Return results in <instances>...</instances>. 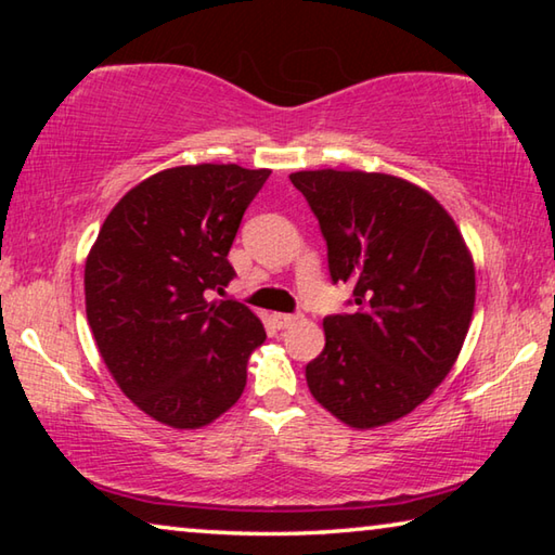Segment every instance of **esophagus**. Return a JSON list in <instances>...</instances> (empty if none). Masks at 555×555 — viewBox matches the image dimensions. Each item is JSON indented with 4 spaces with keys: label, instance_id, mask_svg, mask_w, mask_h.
Returning <instances> with one entry per match:
<instances>
[{
    "label": "esophagus",
    "instance_id": "esophagus-1",
    "mask_svg": "<svg viewBox=\"0 0 555 555\" xmlns=\"http://www.w3.org/2000/svg\"><path fill=\"white\" fill-rule=\"evenodd\" d=\"M271 323H274L279 331H284V327H291L294 323H298V315H294V313H274V315H271Z\"/></svg>",
    "mask_w": 555,
    "mask_h": 555
}]
</instances>
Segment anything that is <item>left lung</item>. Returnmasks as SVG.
I'll return each instance as SVG.
<instances>
[{
	"mask_svg": "<svg viewBox=\"0 0 555 555\" xmlns=\"http://www.w3.org/2000/svg\"><path fill=\"white\" fill-rule=\"evenodd\" d=\"M321 222L327 267L352 284L354 313L323 321L306 382L357 430L424 403L453 370L475 311V264L455 220L424 188L391 173H291Z\"/></svg>",
	"mask_w": 555,
	"mask_h": 555,
	"instance_id": "1",
	"label": "left lung"
}]
</instances>
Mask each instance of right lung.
Returning a JSON list of instances; mask_svg holds the SVG:
<instances>
[{"label": "right lung", "instance_id": "1", "mask_svg": "<svg viewBox=\"0 0 555 555\" xmlns=\"http://www.w3.org/2000/svg\"><path fill=\"white\" fill-rule=\"evenodd\" d=\"M269 168L173 166L125 193L86 261V313L112 379L164 426L193 430L232 409L264 325L237 300H208L234 279L242 215Z\"/></svg>", "mask_w": 555, "mask_h": 555}]
</instances>
